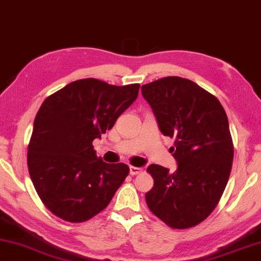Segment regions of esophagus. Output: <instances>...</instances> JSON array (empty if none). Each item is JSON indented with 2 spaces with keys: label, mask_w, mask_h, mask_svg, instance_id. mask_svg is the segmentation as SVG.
I'll list each match as a JSON object with an SVG mask.
<instances>
[{
  "label": "esophagus",
  "mask_w": 261,
  "mask_h": 261,
  "mask_svg": "<svg viewBox=\"0 0 261 261\" xmlns=\"http://www.w3.org/2000/svg\"><path fill=\"white\" fill-rule=\"evenodd\" d=\"M142 172V168L139 167H135V166H130V174L131 175H137Z\"/></svg>",
  "instance_id": "esophagus-1"
}]
</instances>
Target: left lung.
I'll use <instances>...</instances> for the list:
<instances>
[{
  "label": "left lung",
  "instance_id": "left-lung-1",
  "mask_svg": "<svg viewBox=\"0 0 261 261\" xmlns=\"http://www.w3.org/2000/svg\"><path fill=\"white\" fill-rule=\"evenodd\" d=\"M142 95L161 134L175 138L169 152L177 165L174 173L147 167L154 185L146 203L173 229L193 227L216 208L230 176L233 145L225 110L214 95L179 76L144 85Z\"/></svg>",
  "mask_w": 261,
  "mask_h": 261
}]
</instances>
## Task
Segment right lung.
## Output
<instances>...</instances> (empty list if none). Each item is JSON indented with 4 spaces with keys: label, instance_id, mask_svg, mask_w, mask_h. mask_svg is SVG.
<instances>
[{
    "label": "right lung",
    "instance_id": "obj_1",
    "mask_svg": "<svg viewBox=\"0 0 261 261\" xmlns=\"http://www.w3.org/2000/svg\"><path fill=\"white\" fill-rule=\"evenodd\" d=\"M139 87L82 79L41 105L28 147V167L40 200L61 220L80 223L101 213L129 174L127 165L98 158L92 143L136 101Z\"/></svg>",
    "mask_w": 261,
    "mask_h": 261
}]
</instances>
